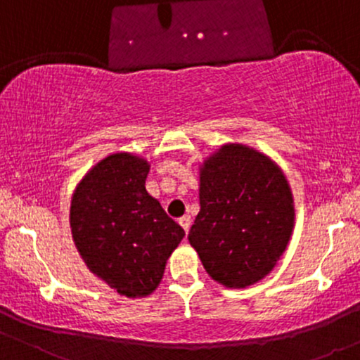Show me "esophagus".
Segmentation results:
<instances>
[{
    "label": "esophagus",
    "mask_w": 360,
    "mask_h": 360,
    "mask_svg": "<svg viewBox=\"0 0 360 360\" xmlns=\"http://www.w3.org/2000/svg\"><path fill=\"white\" fill-rule=\"evenodd\" d=\"M179 225L183 226V230L186 233L189 232V226H191V218L188 217V214H186V217H183V218H179Z\"/></svg>",
    "instance_id": "1"
}]
</instances>
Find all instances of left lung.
<instances>
[{"label": "left lung", "instance_id": "8db88e82", "mask_svg": "<svg viewBox=\"0 0 360 360\" xmlns=\"http://www.w3.org/2000/svg\"><path fill=\"white\" fill-rule=\"evenodd\" d=\"M200 205L188 240L210 278L240 289L274 269L291 238L295 201L271 157L221 146L200 167Z\"/></svg>", "mask_w": 360, "mask_h": 360}]
</instances>
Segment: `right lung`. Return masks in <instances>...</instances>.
<instances>
[{
    "instance_id": "right-lung-1",
    "label": "right lung",
    "mask_w": 360,
    "mask_h": 360,
    "mask_svg": "<svg viewBox=\"0 0 360 360\" xmlns=\"http://www.w3.org/2000/svg\"><path fill=\"white\" fill-rule=\"evenodd\" d=\"M150 164L130 152L100 160L71 200L72 240L96 278L127 298H146L160 284L184 230L146 189Z\"/></svg>"
}]
</instances>
